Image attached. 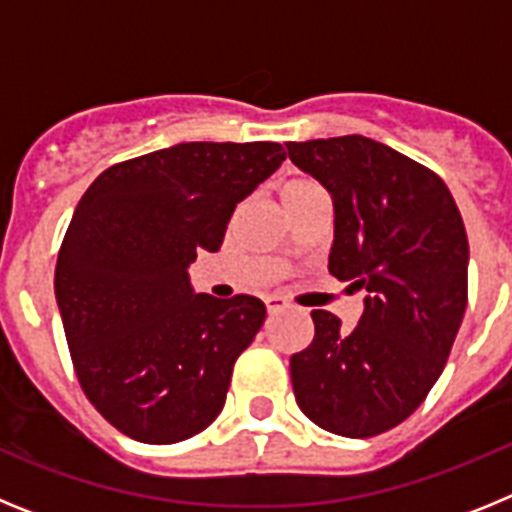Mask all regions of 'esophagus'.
I'll use <instances>...</instances> for the list:
<instances>
[{
  "mask_svg": "<svg viewBox=\"0 0 512 512\" xmlns=\"http://www.w3.org/2000/svg\"><path fill=\"white\" fill-rule=\"evenodd\" d=\"M289 307V302L284 300V297H279V295H271V297H266V310L271 312V315H274V312H282V310H287Z\"/></svg>",
  "mask_w": 512,
  "mask_h": 512,
  "instance_id": "1",
  "label": "esophagus"
}]
</instances>
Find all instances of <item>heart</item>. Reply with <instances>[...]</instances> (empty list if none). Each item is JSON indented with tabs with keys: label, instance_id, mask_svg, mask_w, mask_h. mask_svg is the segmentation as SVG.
<instances>
[{
	"label": "heart",
	"instance_id": "b5f03b06",
	"mask_svg": "<svg viewBox=\"0 0 512 512\" xmlns=\"http://www.w3.org/2000/svg\"><path fill=\"white\" fill-rule=\"evenodd\" d=\"M315 189H320L318 184L307 182V179H292V182H287L282 187V200H292V197H302V194H310L315 192Z\"/></svg>",
	"mask_w": 512,
	"mask_h": 512
}]
</instances>
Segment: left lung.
I'll return each mask as SVG.
<instances>
[{
    "label": "left lung",
    "instance_id": "left-lung-1",
    "mask_svg": "<svg viewBox=\"0 0 512 512\" xmlns=\"http://www.w3.org/2000/svg\"><path fill=\"white\" fill-rule=\"evenodd\" d=\"M328 189V271L366 289L354 330L312 310L315 338L289 359L297 405L315 425L369 438L408 418L441 377L467 310L469 243L441 176L364 135L287 143Z\"/></svg>",
    "mask_w": 512,
    "mask_h": 512
}]
</instances>
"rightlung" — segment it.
<instances>
[{
    "mask_svg": "<svg viewBox=\"0 0 512 512\" xmlns=\"http://www.w3.org/2000/svg\"><path fill=\"white\" fill-rule=\"evenodd\" d=\"M284 158L269 140L179 143L110 166L76 205L56 302L81 390L125 436L184 441L223 410L266 307L197 295L189 264L223 246L235 205Z\"/></svg>",
    "mask_w": 512,
    "mask_h": 512,
    "instance_id": "right-lung-1",
    "label": "right lung"
}]
</instances>
